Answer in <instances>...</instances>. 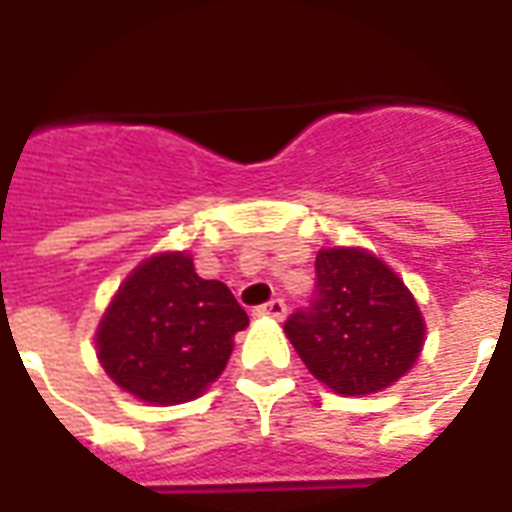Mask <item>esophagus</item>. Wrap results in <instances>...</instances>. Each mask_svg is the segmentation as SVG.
Instances as JSON below:
<instances>
[{
	"label": "esophagus",
	"mask_w": 512,
	"mask_h": 512,
	"mask_svg": "<svg viewBox=\"0 0 512 512\" xmlns=\"http://www.w3.org/2000/svg\"><path fill=\"white\" fill-rule=\"evenodd\" d=\"M255 314L257 317H274V320H285L287 304L282 301V298H274V301H268V304L257 306Z\"/></svg>",
	"instance_id": "34e87169"
}]
</instances>
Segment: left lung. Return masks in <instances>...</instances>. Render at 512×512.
I'll use <instances>...</instances> for the list:
<instances>
[{"instance_id": "left-lung-1", "label": "left lung", "mask_w": 512, "mask_h": 512, "mask_svg": "<svg viewBox=\"0 0 512 512\" xmlns=\"http://www.w3.org/2000/svg\"><path fill=\"white\" fill-rule=\"evenodd\" d=\"M314 301L285 323L306 369L339 396H369L410 372L426 323L401 276L361 246L320 249Z\"/></svg>"}]
</instances>
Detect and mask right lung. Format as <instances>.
<instances>
[{
    "label": "right lung",
    "mask_w": 512,
    "mask_h": 512,
    "mask_svg": "<svg viewBox=\"0 0 512 512\" xmlns=\"http://www.w3.org/2000/svg\"><path fill=\"white\" fill-rule=\"evenodd\" d=\"M246 325L249 317L227 285L198 276L187 252H160L121 282L94 344L121 391L170 407L206 393Z\"/></svg>",
    "instance_id": "right-lung-1"
}]
</instances>
